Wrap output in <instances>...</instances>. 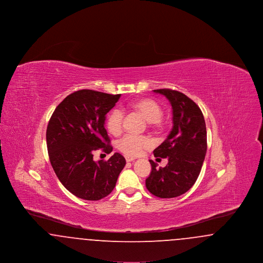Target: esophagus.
Instances as JSON below:
<instances>
[{"label":"esophagus","instance_id":"34e87169","mask_svg":"<svg viewBox=\"0 0 263 263\" xmlns=\"http://www.w3.org/2000/svg\"><path fill=\"white\" fill-rule=\"evenodd\" d=\"M126 162L127 163H131V162H134L135 159L134 158H131V157H125Z\"/></svg>","mask_w":263,"mask_h":263}]
</instances>
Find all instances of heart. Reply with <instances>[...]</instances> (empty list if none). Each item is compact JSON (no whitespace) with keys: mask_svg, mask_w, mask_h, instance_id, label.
<instances>
[{"mask_svg":"<svg viewBox=\"0 0 263 263\" xmlns=\"http://www.w3.org/2000/svg\"><path fill=\"white\" fill-rule=\"evenodd\" d=\"M129 108L136 111L146 119L152 127L161 125V118L163 116V107L153 99L142 98L133 100L129 103ZM124 114L119 108H113L108 113L106 118V128L113 136L121 134L123 129ZM154 146V142L148 136H137L128 134L119 140L117 147L127 157H137L145 149H150Z\"/></svg>","mask_w":263,"mask_h":263,"instance_id":"obj_1","label":"heart"}]
</instances>
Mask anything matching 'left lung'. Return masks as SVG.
I'll use <instances>...</instances> for the list:
<instances>
[{"instance_id":"obj_1","label":"left lung","mask_w":263,"mask_h":263,"mask_svg":"<svg viewBox=\"0 0 263 263\" xmlns=\"http://www.w3.org/2000/svg\"><path fill=\"white\" fill-rule=\"evenodd\" d=\"M170 100L173 107V129L154 150L156 158L167 159L164 167L150 160L152 172L146 187L160 198H174L193 186L200 174L207 151V132L199 106L184 93L170 89H154ZM161 160V159H159Z\"/></svg>"}]
</instances>
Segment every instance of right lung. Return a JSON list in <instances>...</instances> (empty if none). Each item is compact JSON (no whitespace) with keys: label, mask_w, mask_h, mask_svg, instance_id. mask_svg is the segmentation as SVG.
Returning a JSON list of instances; mask_svg holds the SVG:
<instances>
[{"label":"right lung","mask_w":263,"mask_h":263,"mask_svg":"<svg viewBox=\"0 0 263 263\" xmlns=\"http://www.w3.org/2000/svg\"><path fill=\"white\" fill-rule=\"evenodd\" d=\"M121 95L80 89L55 108L46 130L51 165L67 190L85 200H100L111 193L125 166L114 153L108 161H93V152H112L104 128L105 115Z\"/></svg>","instance_id":"add662e5"}]
</instances>
